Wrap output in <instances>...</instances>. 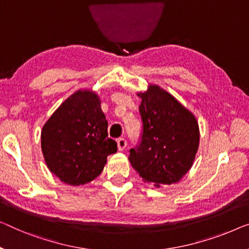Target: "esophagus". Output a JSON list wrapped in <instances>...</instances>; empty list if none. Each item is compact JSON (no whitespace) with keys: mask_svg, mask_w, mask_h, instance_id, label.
<instances>
[{"mask_svg":"<svg viewBox=\"0 0 249 249\" xmlns=\"http://www.w3.org/2000/svg\"><path fill=\"white\" fill-rule=\"evenodd\" d=\"M126 146H127V141H126L124 137H120V139H117V147H118V150L123 151Z\"/></svg>","mask_w":249,"mask_h":249,"instance_id":"esophagus-1","label":"esophagus"}]
</instances>
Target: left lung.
<instances>
[{
  "mask_svg": "<svg viewBox=\"0 0 249 249\" xmlns=\"http://www.w3.org/2000/svg\"><path fill=\"white\" fill-rule=\"evenodd\" d=\"M139 107L143 131L128 160L145 182L172 184L187 173L199 146L196 117L159 86H150Z\"/></svg>",
  "mask_w": 249,
  "mask_h": 249,
  "instance_id": "obj_1",
  "label": "left lung"
}]
</instances>
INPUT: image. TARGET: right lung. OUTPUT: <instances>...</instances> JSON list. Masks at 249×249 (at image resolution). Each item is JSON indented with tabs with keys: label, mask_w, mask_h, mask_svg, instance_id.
<instances>
[{
	"label": "right lung",
	"mask_w": 249,
	"mask_h": 249,
	"mask_svg": "<svg viewBox=\"0 0 249 249\" xmlns=\"http://www.w3.org/2000/svg\"><path fill=\"white\" fill-rule=\"evenodd\" d=\"M108 122L95 92L78 90L59 106L41 132L48 168L62 182L80 185L102 173L107 157L117 151Z\"/></svg>",
	"instance_id": "1"
}]
</instances>
